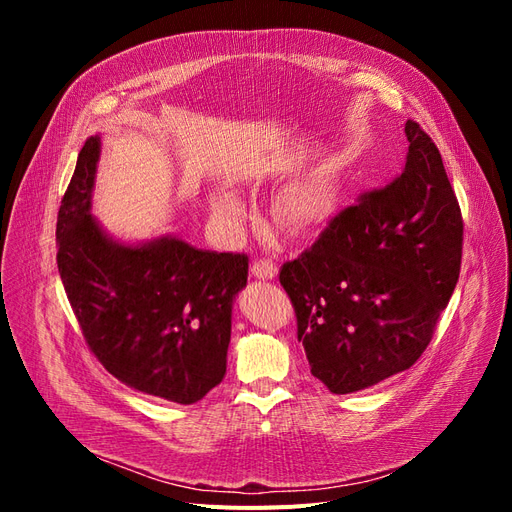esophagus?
Wrapping results in <instances>:
<instances>
[{"label":"esophagus","instance_id":"esophagus-1","mask_svg":"<svg viewBox=\"0 0 512 512\" xmlns=\"http://www.w3.org/2000/svg\"><path fill=\"white\" fill-rule=\"evenodd\" d=\"M252 273H254V277H258V280H273V277L277 275V267L273 260L258 258V260H254Z\"/></svg>","mask_w":512,"mask_h":512}]
</instances>
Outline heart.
<instances>
[{"label":"heart","mask_w":512,"mask_h":512,"mask_svg":"<svg viewBox=\"0 0 512 512\" xmlns=\"http://www.w3.org/2000/svg\"><path fill=\"white\" fill-rule=\"evenodd\" d=\"M333 192L320 179H299L277 194L273 215L275 222L292 235H309L318 230L322 224H327L333 213ZM215 209L228 218H237L241 213L239 200L232 194H220L215 198Z\"/></svg>","instance_id":"obj_1"}]
</instances>
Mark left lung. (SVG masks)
Instances as JSON below:
<instances>
[{"instance_id":"1","label":"left lung","mask_w":512,"mask_h":512,"mask_svg":"<svg viewBox=\"0 0 512 512\" xmlns=\"http://www.w3.org/2000/svg\"><path fill=\"white\" fill-rule=\"evenodd\" d=\"M406 136L404 170L280 269L312 376L335 395L410 369L459 280L457 196L429 134L408 119Z\"/></svg>"}]
</instances>
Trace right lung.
<instances>
[{
  "label": "right lung",
  "instance_id": "1",
  "mask_svg": "<svg viewBox=\"0 0 512 512\" xmlns=\"http://www.w3.org/2000/svg\"><path fill=\"white\" fill-rule=\"evenodd\" d=\"M98 158L100 136H89L57 213V269L72 312L108 374L196 404L226 374L232 301L250 260L175 237L113 241L89 213Z\"/></svg>",
  "mask_w": 512,
  "mask_h": 512
}]
</instances>
